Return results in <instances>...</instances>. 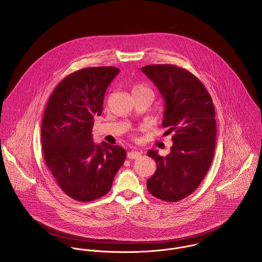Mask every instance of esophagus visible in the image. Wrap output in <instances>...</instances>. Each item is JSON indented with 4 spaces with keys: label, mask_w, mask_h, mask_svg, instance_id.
<instances>
[{
    "label": "esophagus",
    "mask_w": 262,
    "mask_h": 262,
    "mask_svg": "<svg viewBox=\"0 0 262 262\" xmlns=\"http://www.w3.org/2000/svg\"><path fill=\"white\" fill-rule=\"evenodd\" d=\"M140 156H141V152L136 151V150H131V151H129V152L127 153V157H128L129 159H137V158H139Z\"/></svg>",
    "instance_id": "34e87169"
}]
</instances>
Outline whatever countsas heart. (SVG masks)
<instances>
[{
    "mask_svg": "<svg viewBox=\"0 0 262 262\" xmlns=\"http://www.w3.org/2000/svg\"><path fill=\"white\" fill-rule=\"evenodd\" d=\"M146 92H150V93H152L148 88H146V86H145V85H143V84H137V85H135V86L133 88V90H132L133 95L142 94V93H146Z\"/></svg>",
    "mask_w": 262,
    "mask_h": 262,
    "instance_id": "obj_1",
    "label": "heart"
}]
</instances>
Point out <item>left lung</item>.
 I'll return each instance as SVG.
<instances>
[{
  "mask_svg": "<svg viewBox=\"0 0 262 262\" xmlns=\"http://www.w3.org/2000/svg\"><path fill=\"white\" fill-rule=\"evenodd\" d=\"M165 102L162 127L173 133L170 153L149 150L156 171L147 181L155 198L178 202L191 194L206 177L215 153L216 120L212 98L202 81L173 64H150L141 69Z\"/></svg>",
  "mask_w": 262,
  "mask_h": 262,
  "instance_id": "left-lung-1",
  "label": "left lung"
}]
</instances>
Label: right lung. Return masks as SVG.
Segmentation results:
<instances>
[{
    "mask_svg": "<svg viewBox=\"0 0 262 262\" xmlns=\"http://www.w3.org/2000/svg\"><path fill=\"white\" fill-rule=\"evenodd\" d=\"M120 71L86 68L64 77L51 94L41 126L45 163L66 194L91 202L107 194L126 159L121 146L93 142L94 117L103 112L107 88Z\"/></svg>",
    "mask_w": 262,
    "mask_h": 262,
    "instance_id": "right-lung-1",
    "label": "right lung"
}]
</instances>
